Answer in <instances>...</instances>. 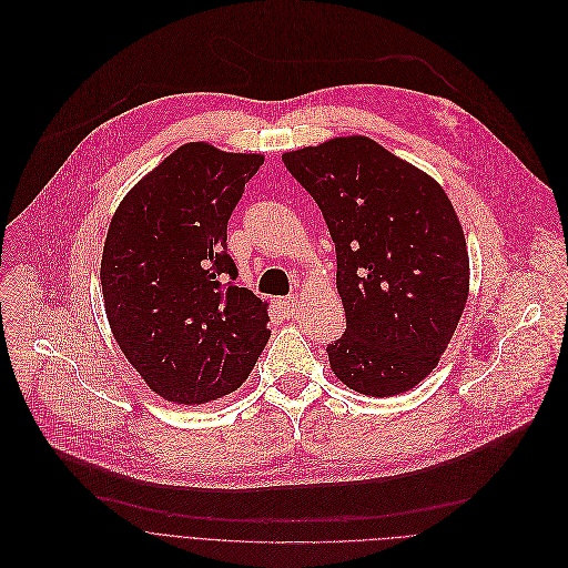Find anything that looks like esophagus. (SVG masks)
<instances>
[{"mask_svg":"<svg viewBox=\"0 0 568 568\" xmlns=\"http://www.w3.org/2000/svg\"><path fill=\"white\" fill-rule=\"evenodd\" d=\"M277 306L282 308L284 315H293V313L297 311V297H282V300L277 302Z\"/></svg>","mask_w":568,"mask_h":568,"instance_id":"esophagus-1","label":"esophagus"}]
</instances>
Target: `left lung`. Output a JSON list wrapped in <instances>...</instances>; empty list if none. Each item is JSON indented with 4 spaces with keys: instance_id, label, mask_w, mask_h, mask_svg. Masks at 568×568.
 <instances>
[{
    "instance_id": "8db88e82",
    "label": "left lung",
    "mask_w": 568,
    "mask_h": 568,
    "mask_svg": "<svg viewBox=\"0 0 568 568\" xmlns=\"http://www.w3.org/2000/svg\"><path fill=\"white\" fill-rule=\"evenodd\" d=\"M335 244L347 331L326 347L337 381L396 396L427 378L457 331L470 257L455 205L427 172L376 141L335 136L282 154Z\"/></svg>"
}]
</instances>
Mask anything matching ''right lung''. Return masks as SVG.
<instances>
[{"mask_svg":"<svg viewBox=\"0 0 568 568\" xmlns=\"http://www.w3.org/2000/svg\"><path fill=\"white\" fill-rule=\"evenodd\" d=\"M264 154L185 143L111 216L100 260L104 313L145 385L176 405L235 392L271 337L268 302L233 282L225 229Z\"/></svg>","mask_w":568,"mask_h":568,"instance_id":"obj_1","label":"right lung"}]
</instances>
